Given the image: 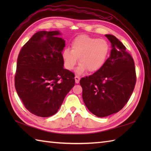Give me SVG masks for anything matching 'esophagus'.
<instances>
[{
    "instance_id": "1",
    "label": "esophagus",
    "mask_w": 151,
    "mask_h": 151,
    "mask_svg": "<svg viewBox=\"0 0 151 151\" xmlns=\"http://www.w3.org/2000/svg\"><path fill=\"white\" fill-rule=\"evenodd\" d=\"M75 82L76 83V84H78L79 83V81H80V77L78 76H77V75H76L75 76Z\"/></svg>"
}]
</instances>
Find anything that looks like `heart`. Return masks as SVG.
<instances>
[{
    "label": "heart",
    "mask_w": 151,
    "mask_h": 151,
    "mask_svg": "<svg viewBox=\"0 0 151 151\" xmlns=\"http://www.w3.org/2000/svg\"><path fill=\"white\" fill-rule=\"evenodd\" d=\"M110 50L106 40L80 35L73 41L71 49L67 48L63 51L64 66L67 70H73L79 58L80 65L76 73L81 75L88 70L89 73L97 72L106 62Z\"/></svg>",
    "instance_id": "heart-1"
}]
</instances>
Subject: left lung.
I'll return each mask as SVG.
<instances>
[{
	"mask_svg": "<svg viewBox=\"0 0 151 151\" xmlns=\"http://www.w3.org/2000/svg\"><path fill=\"white\" fill-rule=\"evenodd\" d=\"M105 36L111 44L110 56L101 70L80 81L85 105L99 117L120 111L129 101L136 82L134 60L126 47L113 35Z\"/></svg>",
	"mask_w": 151,
	"mask_h": 151,
	"instance_id": "obj_1",
	"label": "left lung"
}]
</instances>
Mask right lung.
<instances>
[{
  "mask_svg": "<svg viewBox=\"0 0 151 151\" xmlns=\"http://www.w3.org/2000/svg\"><path fill=\"white\" fill-rule=\"evenodd\" d=\"M58 31H40L19 54L15 87L30 113L47 117L55 114L75 86V75L63 68L65 41Z\"/></svg>",
  "mask_w": 151,
  "mask_h": 151,
  "instance_id": "right-lung-1",
  "label": "right lung"
}]
</instances>
